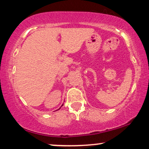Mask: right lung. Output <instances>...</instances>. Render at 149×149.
Here are the masks:
<instances>
[{
    "mask_svg": "<svg viewBox=\"0 0 149 149\" xmlns=\"http://www.w3.org/2000/svg\"><path fill=\"white\" fill-rule=\"evenodd\" d=\"M63 105H64V104H62V105H61V107H62V106H63ZM61 107H60V108H59V109H61ZM59 109H58V110H59Z\"/></svg>",
    "mask_w": 149,
    "mask_h": 149,
    "instance_id": "right-lung-1",
    "label": "right lung"
}]
</instances>
